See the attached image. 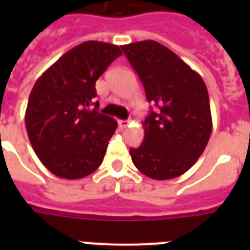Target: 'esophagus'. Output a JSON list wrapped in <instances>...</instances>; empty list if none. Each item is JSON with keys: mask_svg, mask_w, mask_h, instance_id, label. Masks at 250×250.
Masks as SVG:
<instances>
[{"mask_svg": "<svg viewBox=\"0 0 250 250\" xmlns=\"http://www.w3.org/2000/svg\"><path fill=\"white\" fill-rule=\"evenodd\" d=\"M118 125H119V127H121V128H125V127L128 125V121H123V119H119V121H118Z\"/></svg>", "mask_w": 250, "mask_h": 250, "instance_id": "esophagus-1", "label": "esophagus"}]
</instances>
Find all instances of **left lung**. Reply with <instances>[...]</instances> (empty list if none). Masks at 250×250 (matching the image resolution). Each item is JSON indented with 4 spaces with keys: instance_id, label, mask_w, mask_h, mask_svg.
Segmentation results:
<instances>
[{
    "instance_id": "obj_1",
    "label": "left lung",
    "mask_w": 250,
    "mask_h": 250,
    "mask_svg": "<svg viewBox=\"0 0 250 250\" xmlns=\"http://www.w3.org/2000/svg\"><path fill=\"white\" fill-rule=\"evenodd\" d=\"M156 105L143 122L144 141L129 149L133 165L154 180L178 178L205 150L213 122L204 80L174 52L153 40L122 45Z\"/></svg>"
}]
</instances>
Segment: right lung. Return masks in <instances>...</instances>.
Returning <instances> with one entry per match:
<instances>
[{
	"label": "right lung",
	"instance_id": "obj_1",
	"mask_svg": "<svg viewBox=\"0 0 250 250\" xmlns=\"http://www.w3.org/2000/svg\"><path fill=\"white\" fill-rule=\"evenodd\" d=\"M118 45L102 41L79 44L42 72L29 94L25 128L33 150L58 178L75 180L92 174L104 161L118 127L100 114L96 82L115 58Z\"/></svg>",
	"mask_w": 250,
	"mask_h": 250
}]
</instances>
